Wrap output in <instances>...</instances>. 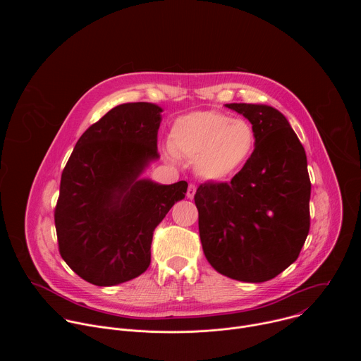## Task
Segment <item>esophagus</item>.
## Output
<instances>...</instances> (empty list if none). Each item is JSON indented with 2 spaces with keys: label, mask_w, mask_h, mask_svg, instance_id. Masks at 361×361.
<instances>
[{
  "label": "esophagus",
  "mask_w": 361,
  "mask_h": 361,
  "mask_svg": "<svg viewBox=\"0 0 361 361\" xmlns=\"http://www.w3.org/2000/svg\"><path fill=\"white\" fill-rule=\"evenodd\" d=\"M195 191H197V187H195L194 184H190L188 188H187V197H188V198H194Z\"/></svg>",
  "instance_id": "obj_1"
}]
</instances>
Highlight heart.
Wrapping results in <instances>:
<instances>
[{"instance_id": "b5f03b06", "label": "heart", "mask_w": 361, "mask_h": 361, "mask_svg": "<svg viewBox=\"0 0 361 361\" xmlns=\"http://www.w3.org/2000/svg\"><path fill=\"white\" fill-rule=\"evenodd\" d=\"M170 157L194 160L204 180L220 181L238 173L255 147V131L244 118L220 111H194L178 117L169 134Z\"/></svg>"}]
</instances>
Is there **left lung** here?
<instances>
[{
    "label": "left lung",
    "mask_w": 361,
    "mask_h": 361,
    "mask_svg": "<svg viewBox=\"0 0 361 361\" xmlns=\"http://www.w3.org/2000/svg\"><path fill=\"white\" fill-rule=\"evenodd\" d=\"M255 131V147L230 183L197 188L205 259L220 274L263 283L293 264L310 230L312 183L304 147L287 118L264 104H226Z\"/></svg>",
    "instance_id": "8db88e82"
}]
</instances>
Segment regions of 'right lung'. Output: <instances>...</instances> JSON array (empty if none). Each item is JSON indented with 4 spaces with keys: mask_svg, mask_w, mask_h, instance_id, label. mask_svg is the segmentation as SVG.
<instances>
[{
    "mask_svg": "<svg viewBox=\"0 0 361 361\" xmlns=\"http://www.w3.org/2000/svg\"><path fill=\"white\" fill-rule=\"evenodd\" d=\"M163 109L127 102L77 141L61 174L56 230L63 260L85 281L110 287L142 274L152 233L188 184H159L141 174L160 159Z\"/></svg>",
    "mask_w": 361,
    "mask_h": 361,
    "instance_id": "add662e5",
    "label": "right lung"
}]
</instances>
